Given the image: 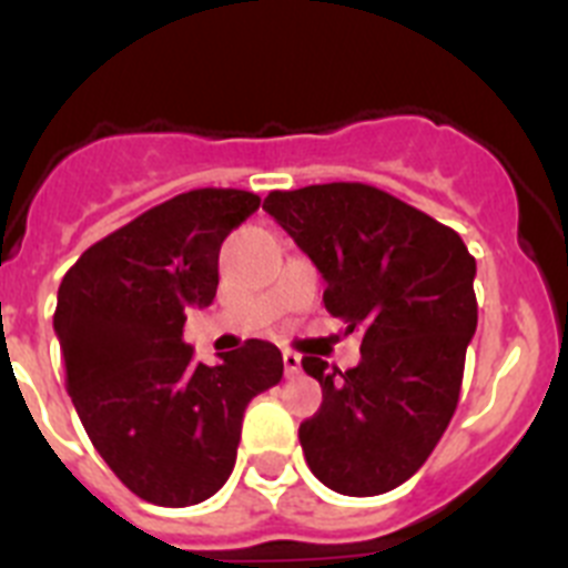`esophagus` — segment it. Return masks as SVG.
<instances>
[{"label":"esophagus","instance_id":"34e87169","mask_svg":"<svg viewBox=\"0 0 568 568\" xmlns=\"http://www.w3.org/2000/svg\"><path fill=\"white\" fill-rule=\"evenodd\" d=\"M301 373V358L295 353H284V375H287V378H293V375H298Z\"/></svg>","mask_w":568,"mask_h":568}]
</instances>
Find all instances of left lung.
Instances as JSON below:
<instances>
[{"instance_id": "obj_1", "label": "left lung", "mask_w": 568, "mask_h": 568, "mask_svg": "<svg viewBox=\"0 0 568 568\" xmlns=\"http://www.w3.org/2000/svg\"><path fill=\"white\" fill-rule=\"evenodd\" d=\"M264 210L321 270L327 313L361 333L346 373L301 358L324 393L298 429L304 458L333 491L384 495L424 466L455 415L478 327L475 258L453 227L373 184L273 190Z\"/></svg>"}]
</instances>
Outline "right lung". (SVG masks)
I'll return each instance as SVG.
<instances>
[{"label": "right lung", "mask_w": 568, "mask_h": 568, "mask_svg": "<svg viewBox=\"0 0 568 568\" xmlns=\"http://www.w3.org/2000/svg\"><path fill=\"white\" fill-rule=\"evenodd\" d=\"M261 199L202 187L104 235L64 273L53 329L84 433L133 495L193 506L227 484L244 409L284 375L278 346L250 338L195 364L190 307L219 287V250Z\"/></svg>", "instance_id": "1"}]
</instances>
